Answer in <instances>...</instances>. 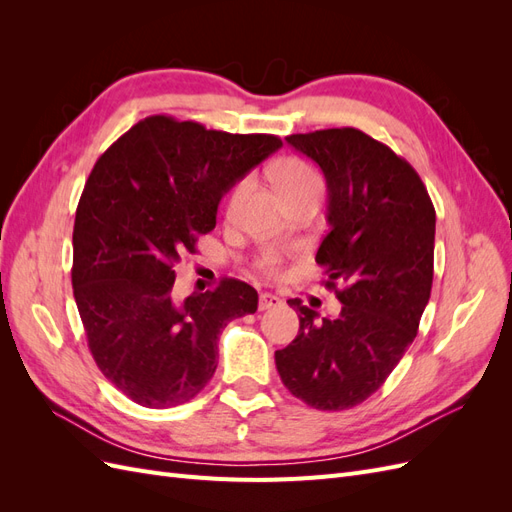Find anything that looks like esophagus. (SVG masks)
<instances>
[{"instance_id":"34e87169","label":"esophagus","mask_w":512,"mask_h":512,"mask_svg":"<svg viewBox=\"0 0 512 512\" xmlns=\"http://www.w3.org/2000/svg\"><path fill=\"white\" fill-rule=\"evenodd\" d=\"M282 305V299L277 297V294H271V292H262L260 294V301H258V307L265 312V309H271V307H280Z\"/></svg>"}]
</instances>
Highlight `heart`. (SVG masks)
Here are the masks:
<instances>
[{"instance_id": "1", "label": "heart", "mask_w": 512, "mask_h": 512, "mask_svg": "<svg viewBox=\"0 0 512 512\" xmlns=\"http://www.w3.org/2000/svg\"><path fill=\"white\" fill-rule=\"evenodd\" d=\"M273 183L277 192H280L282 196L290 190H297V188H305V185H320L318 181V175L316 170L309 166L307 162L303 160H284L282 164H277V168L273 170ZM245 183H237L235 188H232L230 192V203H235L237 196L243 192ZM280 254H277L275 250H267L265 254H262L258 260H256V267L267 273V275H273L277 271V267H280Z\"/></svg>"}]
</instances>
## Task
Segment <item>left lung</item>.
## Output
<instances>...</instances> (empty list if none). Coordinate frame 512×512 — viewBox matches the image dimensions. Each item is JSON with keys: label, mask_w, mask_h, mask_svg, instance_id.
<instances>
[{"label": "left lung", "mask_w": 512, "mask_h": 512, "mask_svg": "<svg viewBox=\"0 0 512 512\" xmlns=\"http://www.w3.org/2000/svg\"><path fill=\"white\" fill-rule=\"evenodd\" d=\"M286 141L327 181L329 232L316 262L342 309L320 318L301 299H288L299 335L275 352V365L307 406L346 410L374 395L414 342L433 282L436 209L416 170L361 130Z\"/></svg>", "instance_id": "left-lung-1"}]
</instances>
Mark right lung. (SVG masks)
I'll return each instance as SVG.
<instances>
[{"label":"right lung","instance_id":"add662e5","mask_svg":"<svg viewBox=\"0 0 512 512\" xmlns=\"http://www.w3.org/2000/svg\"><path fill=\"white\" fill-rule=\"evenodd\" d=\"M282 147L153 115L108 147L85 183L72 232V288L104 378L145 408L205 389L230 320L258 309L245 282L173 299L175 265L215 228L222 196Z\"/></svg>","mask_w":512,"mask_h":512}]
</instances>
